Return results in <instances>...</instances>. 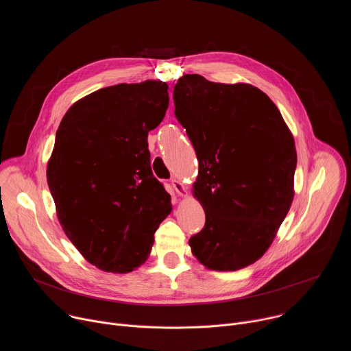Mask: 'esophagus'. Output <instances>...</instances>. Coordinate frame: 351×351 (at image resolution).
I'll list each match as a JSON object with an SVG mask.
<instances>
[{
    "instance_id": "esophagus-1",
    "label": "esophagus",
    "mask_w": 351,
    "mask_h": 351,
    "mask_svg": "<svg viewBox=\"0 0 351 351\" xmlns=\"http://www.w3.org/2000/svg\"><path fill=\"white\" fill-rule=\"evenodd\" d=\"M172 187H173V190H175L179 195H182V197H184V195L187 194L186 186H184L183 182H180L179 179H172Z\"/></svg>"
}]
</instances>
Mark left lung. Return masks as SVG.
<instances>
[{"label":"left lung","mask_w":351,"mask_h":351,"mask_svg":"<svg viewBox=\"0 0 351 351\" xmlns=\"http://www.w3.org/2000/svg\"><path fill=\"white\" fill-rule=\"evenodd\" d=\"M175 115L195 149L193 195L206 225L190 237L193 256L213 271H237L272 244L294 197V138L272 99L248 83L182 76Z\"/></svg>","instance_id":"8db88e82"}]
</instances>
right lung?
Segmentation results:
<instances>
[{
	"label": "right lung",
	"mask_w": 351,
	"mask_h": 351,
	"mask_svg": "<svg viewBox=\"0 0 351 351\" xmlns=\"http://www.w3.org/2000/svg\"><path fill=\"white\" fill-rule=\"evenodd\" d=\"M168 106L165 82L121 83L80 98L60 123L47 183L64 232L98 269L128 274L144 264L172 211L147 143Z\"/></svg>",
	"instance_id": "add662e5"
}]
</instances>
